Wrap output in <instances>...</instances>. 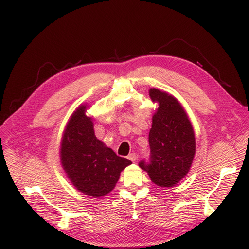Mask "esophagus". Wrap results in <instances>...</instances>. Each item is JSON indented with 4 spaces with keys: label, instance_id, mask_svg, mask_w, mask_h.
Returning <instances> with one entry per match:
<instances>
[{
    "label": "esophagus",
    "instance_id": "esophagus-1",
    "mask_svg": "<svg viewBox=\"0 0 249 249\" xmlns=\"http://www.w3.org/2000/svg\"><path fill=\"white\" fill-rule=\"evenodd\" d=\"M128 159H129L131 161L135 162V161H136V160H137V156H136V154H135V153H132V154H130V155L128 156Z\"/></svg>",
    "mask_w": 249,
    "mask_h": 249
}]
</instances>
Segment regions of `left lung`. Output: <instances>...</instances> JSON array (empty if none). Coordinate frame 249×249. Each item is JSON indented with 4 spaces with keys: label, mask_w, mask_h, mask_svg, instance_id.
Here are the masks:
<instances>
[{
    "label": "left lung",
    "mask_w": 249,
    "mask_h": 249,
    "mask_svg": "<svg viewBox=\"0 0 249 249\" xmlns=\"http://www.w3.org/2000/svg\"><path fill=\"white\" fill-rule=\"evenodd\" d=\"M149 94L159 107L149 134L150 161L139 166L160 187H173L188 173L196 152L195 134L183 106L173 95L158 89Z\"/></svg>",
    "instance_id": "obj_1"
}]
</instances>
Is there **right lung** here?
Instances as JSON below:
<instances>
[{
    "mask_svg": "<svg viewBox=\"0 0 249 249\" xmlns=\"http://www.w3.org/2000/svg\"><path fill=\"white\" fill-rule=\"evenodd\" d=\"M81 104L71 115L60 144L61 164L76 189L99 198L111 192L120 173L132 163L118 157L94 135L93 120Z\"/></svg>",
    "mask_w": 249,
    "mask_h": 249,
    "instance_id": "add662e5",
    "label": "right lung"
}]
</instances>
